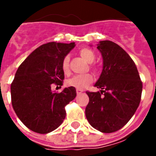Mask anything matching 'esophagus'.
Segmentation results:
<instances>
[{
    "label": "esophagus",
    "mask_w": 156,
    "mask_h": 156,
    "mask_svg": "<svg viewBox=\"0 0 156 156\" xmlns=\"http://www.w3.org/2000/svg\"><path fill=\"white\" fill-rule=\"evenodd\" d=\"M76 92H77V94H78V95H79V94H81V93L83 92V90H79V89H77V90H76Z\"/></svg>",
    "instance_id": "obj_1"
}]
</instances>
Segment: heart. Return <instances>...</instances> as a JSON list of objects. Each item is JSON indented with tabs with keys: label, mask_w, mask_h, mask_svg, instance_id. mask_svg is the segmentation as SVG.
<instances>
[{
	"label": "heart",
	"mask_w": 156,
	"mask_h": 156,
	"mask_svg": "<svg viewBox=\"0 0 156 156\" xmlns=\"http://www.w3.org/2000/svg\"><path fill=\"white\" fill-rule=\"evenodd\" d=\"M81 56L83 57L88 63H92L95 61V56L92 50L84 48L79 51ZM69 58L68 56H66L61 61V69L65 74H68L69 73ZM93 81V77L90 73H86V74H81V75H75L72 78H69L66 81V84L69 87H73L74 88L83 90L85 89L88 85L91 83Z\"/></svg>",
	"instance_id": "b5f03b06"
}]
</instances>
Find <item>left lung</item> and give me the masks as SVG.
I'll list each match as a JSON object with an SVG mask.
<instances>
[{
	"label": "left lung",
	"mask_w": 156,
	"mask_h": 156,
	"mask_svg": "<svg viewBox=\"0 0 156 156\" xmlns=\"http://www.w3.org/2000/svg\"><path fill=\"white\" fill-rule=\"evenodd\" d=\"M97 49L102 55L103 69L95 87L100 91H87L89 103L86 117L95 129L112 133L122 128L135 113L143 83L135 63L118 44L103 40Z\"/></svg>",
	"instance_id": "1"
}]
</instances>
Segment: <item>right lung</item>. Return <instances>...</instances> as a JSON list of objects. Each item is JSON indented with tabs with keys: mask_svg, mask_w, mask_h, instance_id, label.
I'll return each instance as SVG.
<instances>
[{
	"mask_svg": "<svg viewBox=\"0 0 156 156\" xmlns=\"http://www.w3.org/2000/svg\"><path fill=\"white\" fill-rule=\"evenodd\" d=\"M74 46L73 42L48 43L34 50L18 67L11 83V101L18 117L30 130L50 133L66 118L65 107L76 97V89L69 87L56 93L51 87L63 84L61 61Z\"/></svg>",
	"mask_w": 156,
	"mask_h": 156,
	"instance_id": "obj_1",
	"label": "right lung"
}]
</instances>
